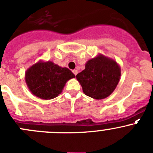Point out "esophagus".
I'll return each instance as SVG.
<instances>
[{
    "label": "esophagus",
    "instance_id": "esophagus-1",
    "mask_svg": "<svg viewBox=\"0 0 153 153\" xmlns=\"http://www.w3.org/2000/svg\"><path fill=\"white\" fill-rule=\"evenodd\" d=\"M72 72H73V74L75 75H76L77 74H78V70H76V69H74L73 71H72Z\"/></svg>",
    "mask_w": 153,
    "mask_h": 153
}]
</instances>
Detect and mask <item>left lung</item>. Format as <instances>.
<instances>
[{"mask_svg":"<svg viewBox=\"0 0 153 153\" xmlns=\"http://www.w3.org/2000/svg\"><path fill=\"white\" fill-rule=\"evenodd\" d=\"M120 75L119 64L99 54L86 63L85 69L76 75V78L84 94L99 100L105 99L114 91Z\"/></svg>","mask_w":153,"mask_h":153,"instance_id":"left-lung-1","label":"left lung"}]
</instances>
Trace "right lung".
<instances>
[{"instance_id":"right-lung-1","label":"right lung","mask_w":153,"mask_h":153,"mask_svg":"<svg viewBox=\"0 0 153 153\" xmlns=\"http://www.w3.org/2000/svg\"><path fill=\"white\" fill-rule=\"evenodd\" d=\"M75 77L66 67L39 60L26 71L25 82L34 96L48 100L60 94L66 82Z\"/></svg>"}]
</instances>
